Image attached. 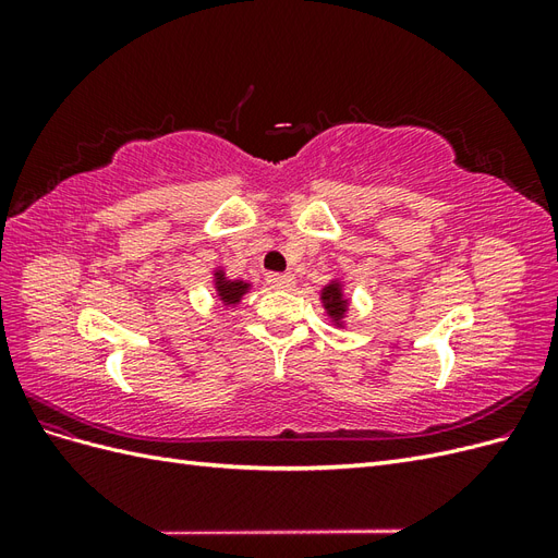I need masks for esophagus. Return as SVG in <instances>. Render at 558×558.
<instances>
[{
	"mask_svg": "<svg viewBox=\"0 0 558 558\" xmlns=\"http://www.w3.org/2000/svg\"><path fill=\"white\" fill-rule=\"evenodd\" d=\"M265 281H267L269 289H277V291H289V289H293V283H295V279L291 275H275V272H269L265 277Z\"/></svg>",
	"mask_w": 558,
	"mask_h": 558,
	"instance_id": "esophagus-1",
	"label": "esophagus"
}]
</instances>
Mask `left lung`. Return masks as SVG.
Returning a JSON list of instances; mask_svg holds the SVG:
<instances>
[{
  "label": "left lung",
  "instance_id": "1",
  "mask_svg": "<svg viewBox=\"0 0 558 558\" xmlns=\"http://www.w3.org/2000/svg\"><path fill=\"white\" fill-rule=\"evenodd\" d=\"M320 300H324V307H326L328 316L335 320V324H340L344 312H347V300L342 295V283L340 281L328 283L324 293H320Z\"/></svg>",
  "mask_w": 558,
  "mask_h": 558
}]
</instances>
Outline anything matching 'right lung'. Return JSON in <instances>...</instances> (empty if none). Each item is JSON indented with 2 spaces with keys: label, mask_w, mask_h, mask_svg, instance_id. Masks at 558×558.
<instances>
[{
  "label": "right lung",
  "mask_w": 558,
  "mask_h": 558,
  "mask_svg": "<svg viewBox=\"0 0 558 558\" xmlns=\"http://www.w3.org/2000/svg\"><path fill=\"white\" fill-rule=\"evenodd\" d=\"M216 291H218V298L223 300V305H238V302L242 300V295L248 291L246 281H240V279H226L223 269H216Z\"/></svg>",
  "instance_id": "right-lung-1"
}]
</instances>
